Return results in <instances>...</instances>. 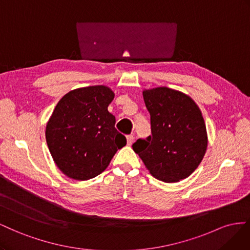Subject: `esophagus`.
I'll return each mask as SVG.
<instances>
[{"mask_svg": "<svg viewBox=\"0 0 250 250\" xmlns=\"http://www.w3.org/2000/svg\"><path fill=\"white\" fill-rule=\"evenodd\" d=\"M126 141H127V146H132L134 142V136L133 135H127L126 136Z\"/></svg>", "mask_w": 250, "mask_h": 250, "instance_id": "34e87169", "label": "esophagus"}]
</instances>
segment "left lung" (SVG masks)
I'll use <instances>...</instances> for the list:
<instances>
[{
  "label": "left lung",
  "instance_id": "obj_1",
  "mask_svg": "<svg viewBox=\"0 0 250 250\" xmlns=\"http://www.w3.org/2000/svg\"><path fill=\"white\" fill-rule=\"evenodd\" d=\"M151 115L152 135L132 146L156 179L167 183L188 178L200 165L208 148L202 113L180 91L158 87L142 92Z\"/></svg>",
  "mask_w": 250,
  "mask_h": 250
}]
</instances>
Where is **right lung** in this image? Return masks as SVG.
Returning a JSON list of instances; mask_svg holds the SVG:
<instances>
[{"instance_id": "add662e5", "label": "right lung", "mask_w": 250, "mask_h": 250, "mask_svg": "<svg viewBox=\"0 0 250 250\" xmlns=\"http://www.w3.org/2000/svg\"><path fill=\"white\" fill-rule=\"evenodd\" d=\"M113 99L114 92L101 84L70 91L56 104L46 140L55 165L69 178L83 181L102 174L126 145L108 111Z\"/></svg>"}]
</instances>
